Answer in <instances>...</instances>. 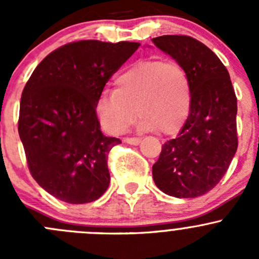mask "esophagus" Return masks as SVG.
Here are the masks:
<instances>
[{"mask_svg":"<svg viewBox=\"0 0 259 259\" xmlns=\"http://www.w3.org/2000/svg\"><path fill=\"white\" fill-rule=\"evenodd\" d=\"M124 143L130 145H138L140 143V138H124Z\"/></svg>","mask_w":259,"mask_h":259,"instance_id":"34e87169","label":"esophagus"}]
</instances>
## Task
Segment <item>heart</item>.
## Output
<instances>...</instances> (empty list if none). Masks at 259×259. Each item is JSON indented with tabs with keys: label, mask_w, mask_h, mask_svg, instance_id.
Returning <instances> with one entry per match:
<instances>
[{
	"label": "heart",
	"mask_w": 259,
	"mask_h": 259,
	"mask_svg": "<svg viewBox=\"0 0 259 259\" xmlns=\"http://www.w3.org/2000/svg\"><path fill=\"white\" fill-rule=\"evenodd\" d=\"M192 106V82L177 61L144 60L115 79V91H104L95 104L101 124L111 134L125 132L139 115V126L174 134ZM137 111H135V109Z\"/></svg>",
	"instance_id": "b5f03b06"
}]
</instances>
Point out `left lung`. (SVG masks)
Here are the masks:
<instances>
[{
    "label": "left lung",
    "mask_w": 259,
    "mask_h": 259,
    "mask_svg": "<svg viewBox=\"0 0 259 259\" xmlns=\"http://www.w3.org/2000/svg\"><path fill=\"white\" fill-rule=\"evenodd\" d=\"M153 42L185 67L192 82L190 113L178 137L161 146L154 183L171 197H199L221 182L238 148L236 93L228 70L200 41L164 35Z\"/></svg>",
    "instance_id": "left-lung-1"
}]
</instances>
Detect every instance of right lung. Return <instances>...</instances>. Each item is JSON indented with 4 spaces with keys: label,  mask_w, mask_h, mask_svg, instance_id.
<instances>
[{
    "label": "right lung",
    "mask_w": 259,
    "mask_h": 259,
    "mask_svg": "<svg viewBox=\"0 0 259 259\" xmlns=\"http://www.w3.org/2000/svg\"><path fill=\"white\" fill-rule=\"evenodd\" d=\"M140 44L70 42L49 54L22 91L18 134L32 178L62 202L83 204L108 189V155L120 144L101 133L95 104Z\"/></svg>",
    "instance_id": "1"
}]
</instances>
